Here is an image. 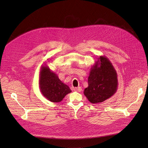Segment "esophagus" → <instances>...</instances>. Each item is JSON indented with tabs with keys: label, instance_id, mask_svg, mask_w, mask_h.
<instances>
[{
	"label": "esophagus",
	"instance_id": "obj_1",
	"mask_svg": "<svg viewBox=\"0 0 148 148\" xmlns=\"http://www.w3.org/2000/svg\"><path fill=\"white\" fill-rule=\"evenodd\" d=\"M74 90L75 91H77V92H81L82 89H81V87H75L74 88Z\"/></svg>",
	"mask_w": 148,
	"mask_h": 148
}]
</instances>
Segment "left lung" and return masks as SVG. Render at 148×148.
Returning <instances> with one entry per match:
<instances>
[{
    "label": "left lung",
    "mask_w": 148,
    "mask_h": 148,
    "mask_svg": "<svg viewBox=\"0 0 148 148\" xmlns=\"http://www.w3.org/2000/svg\"><path fill=\"white\" fill-rule=\"evenodd\" d=\"M88 82L84 94L92 103L103 102L116 92L117 73L107 57L101 56L98 58L91 68Z\"/></svg>",
    "instance_id": "obj_1"
}]
</instances>
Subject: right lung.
<instances>
[{
    "instance_id": "1",
    "label": "right lung",
    "mask_w": 148,
    "mask_h": 148,
    "mask_svg": "<svg viewBox=\"0 0 148 148\" xmlns=\"http://www.w3.org/2000/svg\"><path fill=\"white\" fill-rule=\"evenodd\" d=\"M39 87L43 95L53 102H61L71 90L48 66L42 65L39 74Z\"/></svg>"
}]
</instances>
